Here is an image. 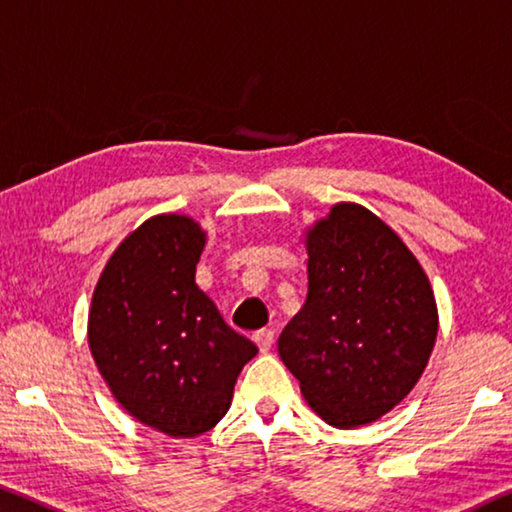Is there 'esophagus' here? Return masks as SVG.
I'll use <instances>...</instances> for the list:
<instances>
[{
	"instance_id": "esophagus-1",
	"label": "esophagus",
	"mask_w": 512,
	"mask_h": 512,
	"mask_svg": "<svg viewBox=\"0 0 512 512\" xmlns=\"http://www.w3.org/2000/svg\"><path fill=\"white\" fill-rule=\"evenodd\" d=\"M254 341L258 345V350L267 352V350L272 348V343H274V332H272V329H258V332L254 334Z\"/></svg>"
}]
</instances>
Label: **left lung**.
Returning a JSON list of instances; mask_svg holds the SVG:
<instances>
[{
    "label": "left lung",
    "instance_id": "left-lung-1",
    "mask_svg": "<svg viewBox=\"0 0 512 512\" xmlns=\"http://www.w3.org/2000/svg\"><path fill=\"white\" fill-rule=\"evenodd\" d=\"M309 293L283 327L279 357L334 428L391 412L426 371L437 338L428 274L380 217L336 203L306 231Z\"/></svg>",
    "mask_w": 512,
    "mask_h": 512
}]
</instances>
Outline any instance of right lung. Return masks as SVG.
I'll list each match as a JSON object with an SVG mask.
<instances>
[{
    "label": "right lung",
    "mask_w": 512,
    "mask_h": 512,
    "mask_svg": "<svg viewBox=\"0 0 512 512\" xmlns=\"http://www.w3.org/2000/svg\"><path fill=\"white\" fill-rule=\"evenodd\" d=\"M203 247L206 231L192 217L146 219L107 261L89 309V348L109 391L171 437L215 428L258 352L196 286Z\"/></svg>",
    "instance_id": "right-lung-1"
}]
</instances>
